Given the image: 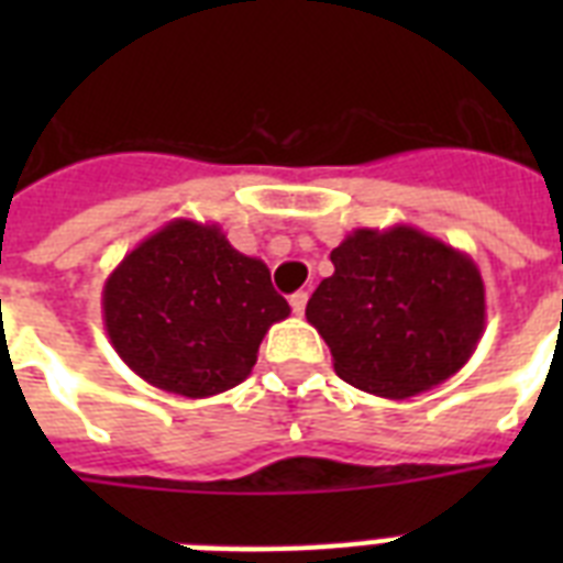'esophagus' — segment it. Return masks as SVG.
<instances>
[{
    "mask_svg": "<svg viewBox=\"0 0 563 563\" xmlns=\"http://www.w3.org/2000/svg\"><path fill=\"white\" fill-rule=\"evenodd\" d=\"M289 303L295 316H303V309H307V291H295L289 298Z\"/></svg>",
    "mask_w": 563,
    "mask_h": 563,
    "instance_id": "34e87169",
    "label": "esophagus"
}]
</instances>
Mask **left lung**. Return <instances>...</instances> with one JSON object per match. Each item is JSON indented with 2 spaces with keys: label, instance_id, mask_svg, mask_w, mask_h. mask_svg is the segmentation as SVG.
Masks as SVG:
<instances>
[{
  "label": "left lung",
  "instance_id": "8db88e82",
  "mask_svg": "<svg viewBox=\"0 0 563 563\" xmlns=\"http://www.w3.org/2000/svg\"><path fill=\"white\" fill-rule=\"evenodd\" d=\"M307 321L360 391L406 400L467 365L485 333V283L471 256L411 224L360 228L333 247Z\"/></svg>",
  "mask_w": 563,
  "mask_h": 563
}]
</instances>
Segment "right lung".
<instances>
[{
  "instance_id": "obj_1",
  "label": "right lung",
  "mask_w": 563,
  "mask_h": 563,
  "mask_svg": "<svg viewBox=\"0 0 563 563\" xmlns=\"http://www.w3.org/2000/svg\"><path fill=\"white\" fill-rule=\"evenodd\" d=\"M263 260L239 254L219 224L175 219L110 272L101 318L140 379L178 397L245 383L272 324L289 318Z\"/></svg>"
}]
</instances>
